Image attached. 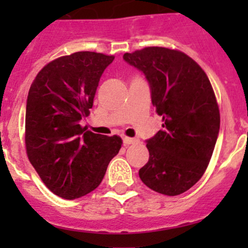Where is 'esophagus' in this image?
<instances>
[{"label":"esophagus","instance_id":"obj_1","mask_svg":"<svg viewBox=\"0 0 248 248\" xmlns=\"http://www.w3.org/2000/svg\"><path fill=\"white\" fill-rule=\"evenodd\" d=\"M122 140H124V145H131V144H136V142H138V139L128 138V137H124Z\"/></svg>","mask_w":248,"mask_h":248}]
</instances>
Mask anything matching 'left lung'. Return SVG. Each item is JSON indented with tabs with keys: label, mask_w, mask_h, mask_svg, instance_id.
<instances>
[{
	"label": "left lung",
	"mask_w": 248,
	"mask_h": 248,
	"mask_svg": "<svg viewBox=\"0 0 248 248\" xmlns=\"http://www.w3.org/2000/svg\"><path fill=\"white\" fill-rule=\"evenodd\" d=\"M144 73L163 129L146 140L149 161L139 170L149 188L179 196L199 181L219 132V110L210 80L179 50L149 46L124 55Z\"/></svg>",
	"instance_id": "1"
}]
</instances>
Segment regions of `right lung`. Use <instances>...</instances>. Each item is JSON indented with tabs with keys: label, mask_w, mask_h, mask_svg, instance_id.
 <instances>
[{
	"label": "right lung",
	"mask_w": 248,
	"mask_h": 248,
	"mask_svg": "<svg viewBox=\"0 0 248 248\" xmlns=\"http://www.w3.org/2000/svg\"><path fill=\"white\" fill-rule=\"evenodd\" d=\"M112 61L114 56L92 51L59 57L37 74L30 87L27 156L47 188L63 199L80 198L96 189L121 149L120 137L92 133L80 126Z\"/></svg>",
	"instance_id": "right-lung-1"
}]
</instances>
